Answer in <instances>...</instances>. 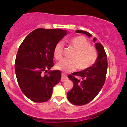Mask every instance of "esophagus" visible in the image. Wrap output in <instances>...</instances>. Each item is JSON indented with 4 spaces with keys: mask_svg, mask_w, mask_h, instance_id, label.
<instances>
[{
    "mask_svg": "<svg viewBox=\"0 0 127 127\" xmlns=\"http://www.w3.org/2000/svg\"><path fill=\"white\" fill-rule=\"evenodd\" d=\"M67 76L64 73H62V79H61V82H64V81L67 80Z\"/></svg>",
    "mask_w": 127,
    "mask_h": 127,
    "instance_id": "esophagus-1",
    "label": "esophagus"
}]
</instances>
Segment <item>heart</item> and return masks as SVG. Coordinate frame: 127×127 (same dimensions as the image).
Listing matches in <instances>:
<instances>
[{"mask_svg": "<svg viewBox=\"0 0 127 127\" xmlns=\"http://www.w3.org/2000/svg\"><path fill=\"white\" fill-rule=\"evenodd\" d=\"M68 45L75 51L71 57L72 60L63 59L56 64V67L64 72H70L78 68L79 70H84L91 67L97 62L98 52L95 48L82 36H76L70 39ZM63 44L59 42L54 49V56L60 60L63 56Z\"/></svg>", "mask_w": 127, "mask_h": 127, "instance_id": "1", "label": "heart"}]
</instances>
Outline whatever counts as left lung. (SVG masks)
<instances>
[{
  "label": "left lung",
  "instance_id": "obj_1",
  "mask_svg": "<svg viewBox=\"0 0 127 127\" xmlns=\"http://www.w3.org/2000/svg\"><path fill=\"white\" fill-rule=\"evenodd\" d=\"M78 33L85 34L89 37L92 35L84 30H76ZM97 39L93 38L98 52L97 62L91 67L68 75L73 83V87L67 93L68 101L76 106L87 104L93 100L103 88L105 82L107 69V59L104 47L101 43H95Z\"/></svg>",
  "mask_w": 127,
  "mask_h": 127
}]
</instances>
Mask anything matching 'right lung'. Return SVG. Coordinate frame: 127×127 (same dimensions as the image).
Returning <instances> with one entry per match:
<instances>
[{"mask_svg":"<svg viewBox=\"0 0 127 127\" xmlns=\"http://www.w3.org/2000/svg\"><path fill=\"white\" fill-rule=\"evenodd\" d=\"M67 33L59 29H37L20 45L15 59L16 77L22 92L32 101L49 100L53 87L60 81V71H48L54 65L55 46Z\"/></svg>","mask_w":127,"mask_h":127,"instance_id":"1","label":"right lung"}]
</instances>
